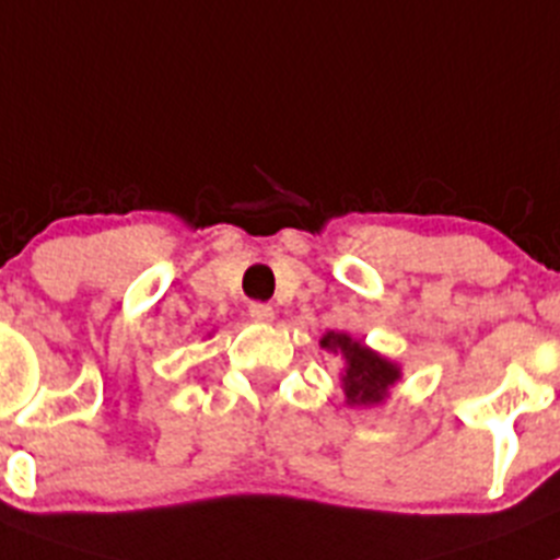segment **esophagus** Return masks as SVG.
Segmentation results:
<instances>
[{
  "label": "esophagus",
  "mask_w": 560,
  "mask_h": 560,
  "mask_svg": "<svg viewBox=\"0 0 560 560\" xmlns=\"http://www.w3.org/2000/svg\"><path fill=\"white\" fill-rule=\"evenodd\" d=\"M249 318L258 324H269L271 318H275V307L266 305V302H253V305H249Z\"/></svg>",
  "instance_id": "esophagus-1"
}]
</instances>
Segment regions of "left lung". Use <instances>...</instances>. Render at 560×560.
I'll return each instance as SVG.
<instances>
[{
	"label": "left lung",
	"instance_id": "left-lung-1",
	"mask_svg": "<svg viewBox=\"0 0 560 560\" xmlns=\"http://www.w3.org/2000/svg\"><path fill=\"white\" fill-rule=\"evenodd\" d=\"M318 343L343 360L340 382H343L349 407H376L390 396V387L401 380V369L396 363L376 354L363 340H354L351 335L327 332Z\"/></svg>",
	"mask_w": 560,
	"mask_h": 560
}]
</instances>
